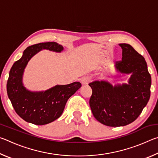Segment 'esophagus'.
<instances>
[{"label": "esophagus", "instance_id": "obj_1", "mask_svg": "<svg viewBox=\"0 0 158 158\" xmlns=\"http://www.w3.org/2000/svg\"><path fill=\"white\" fill-rule=\"evenodd\" d=\"M90 78H89V77H83V78H81V83L82 85H87L90 82Z\"/></svg>", "mask_w": 158, "mask_h": 158}]
</instances>
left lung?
Listing matches in <instances>:
<instances>
[{"label":"left lung","instance_id":"8db88e82","mask_svg":"<svg viewBox=\"0 0 158 158\" xmlns=\"http://www.w3.org/2000/svg\"><path fill=\"white\" fill-rule=\"evenodd\" d=\"M122 60L115 64L118 74H130L127 84L112 85L106 80L89 84L93 93L89 104L93 116L102 124L110 127L125 126L135 121L151 96V77L144 58L131 46L119 44Z\"/></svg>","mask_w":158,"mask_h":158}]
</instances>
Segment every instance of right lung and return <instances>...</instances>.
I'll list each match as a JSON object with an SVG mask.
<instances>
[{"mask_svg": "<svg viewBox=\"0 0 158 158\" xmlns=\"http://www.w3.org/2000/svg\"><path fill=\"white\" fill-rule=\"evenodd\" d=\"M43 49L60 53L64 48L54 42H44L26 48L19 60L13 64L7 84L8 98L15 110L25 121L35 125L50 123L58 118L67 101L81 86L79 82L56 85L44 91H31L24 86L23 75L32 58Z\"/></svg>", "mask_w": 158, "mask_h": 158, "instance_id": "add662e5", "label": "right lung"}]
</instances>
